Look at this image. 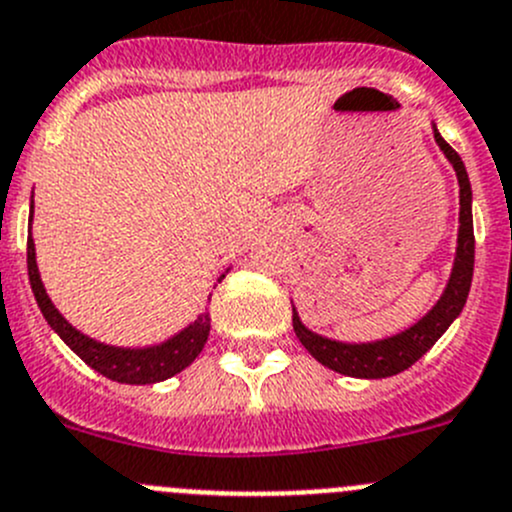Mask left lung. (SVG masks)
<instances>
[{
	"mask_svg": "<svg viewBox=\"0 0 512 512\" xmlns=\"http://www.w3.org/2000/svg\"><path fill=\"white\" fill-rule=\"evenodd\" d=\"M433 124L435 145L445 155V160L453 165L455 177H458L460 187V217H458V247H455L453 267H450V277L445 282L443 292L435 300V305L425 312L420 320L408 325L405 330L395 332V335L380 337V340H365V342H347L335 340V337L320 335V332L310 330L305 322L297 315L295 305H292V327H295L297 340L305 345V350L322 362L330 370L340 372L347 377H362V380H380V377L398 375V372L408 370L413 362H418L435 342L443 337L455 322V317L463 312L465 300H468L470 282H473V262H475V235H473V190H470L468 172H465L463 160L458 152L440 137L438 124Z\"/></svg>",
	"mask_w": 512,
	"mask_h": 512,
	"instance_id": "1",
	"label": "left lung"
}]
</instances>
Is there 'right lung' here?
<instances>
[{
	"label": "right lung",
	"mask_w": 512,
	"mask_h": 512,
	"mask_svg": "<svg viewBox=\"0 0 512 512\" xmlns=\"http://www.w3.org/2000/svg\"><path fill=\"white\" fill-rule=\"evenodd\" d=\"M32 217H34V192L32 202H29V240H27V270H29V285H32L34 300H37L39 310H42L47 325L57 332L64 340V345L74 352L77 357H82L92 370H97L99 375L109 377L114 382H124V385H155V382L167 380V377H175L177 372L185 370L187 365L195 362V357L200 355L202 347H205L207 337H210V312H200L197 320H192L190 325H185L182 330H177L175 335H170L162 342H152V345L142 347H122V345H107V342H99L94 337L84 335L82 330L72 325L62 312L54 307L52 297L44 290L42 275H39L37 267V252H34V240H32ZM232 270V265L217 277V282L225 280L227 272Z\"/></svg>",
	"instance_id": "obj_1"
}]
</instances>
